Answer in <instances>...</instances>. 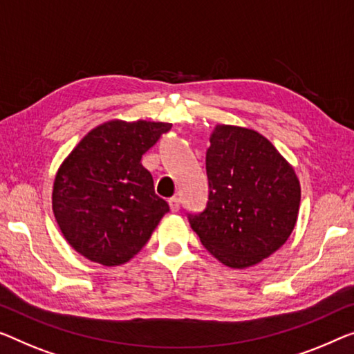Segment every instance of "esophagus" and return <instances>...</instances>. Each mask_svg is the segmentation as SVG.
I'll return each mask as SVG.
<instances>
[{
	"mask_svg": "<svg viewBox=\"0 0 354 354\" xmlns=\"http://www.w3.org/2000/svg\"><path fill=\"white\" fill-rule=\"evenodd\" d=\"M168 205H170V209L173 211V213H176V211L179 209V198L171 197L170 200H168Z\"/></svg>",
	"mask_w": 354,
	"mask_h": 354,
	"instance_id": "1",
	"label": "esophagus"
}]
</instances>
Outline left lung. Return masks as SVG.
Listing matches in <instances>:
<instances>
[{"label":"left lung","instance_id":"1","mask_svg":"<svg viewBox=\"0 0 354 354\" xmlns=\"http://www.w3.org/2000/svg\"><path fill=\"white\" fill-rule=\"evenodd\" d=\"M207 151L208 203L189 224L211 256L248 268L279 250L297 223L300 183L259 131L218 124Z\"/></svg>","mask_w":354,"mask_h":354}]
</instances>
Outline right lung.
Wrapping results in <instances>:
<instances>
[{"mask_svg":"<svg viewBox=\"0 0 354 354\" xmlns=\"http://www.w3.org/2000/svg\"><path fill=\"white\" fill-rule=\"evenodd\" d=\"M168 122L113 119L79 141L57 170L52 211L63 236L88 261L129 262L159 225L168 203L154 191L141 157Z\"/></svg>","mask_w":354,"mask_h":354,"instance_id":"obj_1","label":"right lung"}]
</instances>
